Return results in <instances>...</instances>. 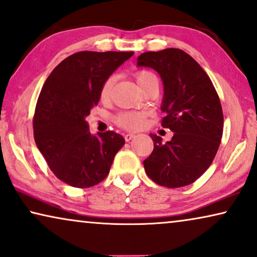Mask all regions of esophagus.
I'll return each mask as SVG.
<instances>
[{
    "label": "esophagus",
    "instance_id": "obj_1",
    "mask_svg": "<svg viewBox=\"0 0 257 257\" xmlns=\"http://www.w3.org/2000/svg\"><path fill=\"white\" fill-rule=\"evenodd\" d=\"M134 137H135V135H134V134H130L129 133V134H125V135H124V140L127 141V142H129V141H132Z\"/></svg>",
    "mask_w": 257,
    "mask_h": 257
}]
</instances>
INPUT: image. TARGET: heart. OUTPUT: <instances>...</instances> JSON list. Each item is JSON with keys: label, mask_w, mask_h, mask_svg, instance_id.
I'll use <instances>...</instances> for the list:
<instances>
[{"label": "heart", "mask_w": 257, "mask_h": 257, "mask_svg": "<svg viewBox=\"0 0 257 257\" xmlns=\"http://www.w3.org/2000/svg\"><path fill=\"white\" fill-rule=\"evenodd\" d=\"M135 79L137 85L140 86L141 89H143L147 85H149L150 82H158V79L156 74L154 72L142 70L139 71L135 74ZM115 81L114 75H109L106 80L102 82L100 88V97L101 100H107L109 97V94L111 91ZM115 124L122 129L127 130H137L142 128L146 122V114L142 111H121V113L116 114L114 116Z\"/></svg>", "instance_id": "1"}]
</instances>
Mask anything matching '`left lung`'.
Here are the masks:
<instances>
[{
	"label": "left lung",
	"instance_id": "left-lung-1",
	"mask_svg": "<svg viewBox=\"0 0 257 257\" xmlns=\"http://www.w3.org/2000/svg\"><path fill=\"white\" fill-rule=\"evenodd\" d=\"M137 66L154 68L164 84L163 128L173 132L170 142L151 134L154 150L143 161L151 180L176 189L192 184L209 168L219 149L223 114L207 73L180 49L144 52Z\"/></svg>",
	"mask_w": 257,
	"mask_h": 257
}]
</instances>
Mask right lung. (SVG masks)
Masks as SVG:
<instances>
[{
    "mask_svg": "<svg viewBox=\"0 0 257 257\" xmlns=\"http://www.w3.org/2000/svg\"><path fill=\"white\" fill-rule=\"evenodd\" d=\"M134 52L81 51L67 57L43 86L34 115V137L57 178L86 189L102 182L123 147L120 134L93 136L85 120L100 100L102 82Z\"/></svg>",
    "mask_w": 257,
    "mask_h": 257,
    "instance_id": "add662e5",
    "label": "right lung"
}]
</instances>
